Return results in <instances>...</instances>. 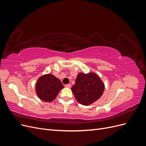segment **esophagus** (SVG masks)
Masks as SVG:
<instances>
[{
    "label": "esophagus",
    "instance_id": "obj_1",
    "mask_svg": "<svg viewBox=\"0 0 146 146\" xmlns=\"http://www.w3.org/2000/svg\"><path fill=\"white\" fill-rule=\"evenodd\" d=\"M65 86L66 87V88H70V86H71V85H70V84H67V85H65Z\"/></svg>",
    "mask_w": 146,
    "mask_h": 146
}]
</instances>
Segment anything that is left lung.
I'll return each mask as SVG.
<instances>
[{
    "label": "left lung",
    "instance_id": "1",
    "mask_svg": "<svg viewBox=\"0 0 146 146\" xmlns=\"http://www.w3.org/2000/svg\"><path fill=\"white\" fill-rule=\"evenodd\" d=\"M104 88V83L96 74L80 73L71 90L79 103L89 105L100 98Z\"/></svg>",
    "mask_w": 146,
    "mask_h": 146
}]
</instances>
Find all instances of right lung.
<instances>
[{"mask_svg":"<svg viewBox=\"0 0 146 146\" xmlns=\"http://www.w3.org/2000/svg\"><path fill=\"white\" fill-rule=\"evenodd\" d=\"M63 87L59 79L52 74H47L41 76L38 80L36 92L40 99L44 102H51L56 98Z\"/></svg>","mask_w":146,"mask_h":146,"instance_id":"obj_1","label":"right lung"}]
</instances>
